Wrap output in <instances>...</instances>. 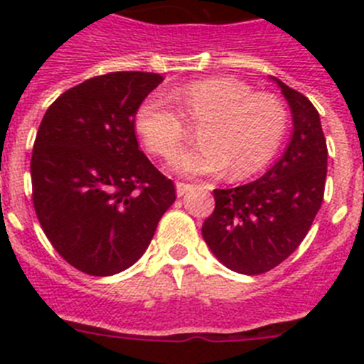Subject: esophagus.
<instances>
[{
  "mask_svg": "<svg viewBox=\"0 0 364 364\" xmlns=\"http://www.w3.org/2000/svg\"><path fill=\"white\" fill-rule=\"evenodd\" d=\"M191 189V184H186V182H176V195L182 197L184 193H188Z\"/></svg>",
  "mask_w": 364,
  "mask_h": 364,
  "instance_id": "1",
  "label": "esophagus"
}]
</instances>
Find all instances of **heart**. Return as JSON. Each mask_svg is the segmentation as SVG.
Here are the masks:
<instances>
[{"label": "heart", "mask_w": 364, "mask_h": 364, "mask_svg": "<svg viewBox=\"0 0 364 364\" xmlns=\"http://www.w3.org/2000/svg\"><path fill=\"white\" fill-rule=\"evenodd\" d=\"M167 99L176 109L160 96L144 100L134 127L147 151L162 159L188 140V124L197 127L198 142L171 160L180 175H217L226 167L231 178L255 175L279 153L290 125L281 98L231 76L189 82Z\"/></svg>", "instance_id": "heart-1"}]
</instances>
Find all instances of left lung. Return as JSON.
Masks as SVG:
<instances>
[{
    "mask_svg": "<svg viewBox=\"0 0 364 364\" xmlns=\"http://www.w3.org/2000/svg\"><path fill=\"white\" fill-rule=\"evenodd\" d=\"M294 117L290 146L264 176L231 189H215V210L202 237L226 268L259 275L299 247L319 211L326 184L328 149L310 100L275 78Z\"/></svg>",
    "mask_w": 364,
    "mask_h": 364,
    "instance_id": "8db88e82",
    "label": "left lung"
}]
</instances>
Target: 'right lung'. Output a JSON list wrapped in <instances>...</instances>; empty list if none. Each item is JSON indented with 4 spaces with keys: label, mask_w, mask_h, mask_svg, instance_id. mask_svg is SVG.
I'll list each match as a JSON object with an SVG mask.
<instances>
[{
    "label": "right lung",
    "mask_w": 364,
    "mask_h": 364,
    "mask_svg": "<svg viewBox=\"0 0 364 364\" xmlns=\"http://www.w3.org/2000/svg\"><path fill=\"white\" fill-rule=\"evenodd\" d=\"M162 80L140 70L95 76L58 96L40 124L32 204L54 250L87 275L133 266L176 198L134 133L136 109Z\"/></svg>",
    "instance_id": "obj_1"
}]
</instances>
